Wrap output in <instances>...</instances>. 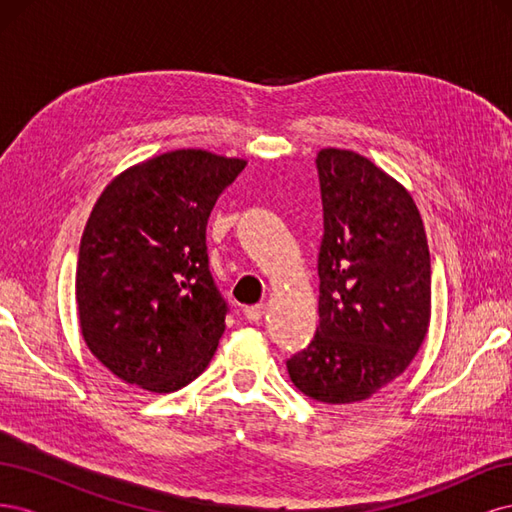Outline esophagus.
Masks as SVG:
<instances>
[{
    "label": "esophagus",
    "mask_w": 512,
    "mask_h": 512,
    "mask_svg": "<svg viewBox=\"0 0 512 512\" xmlns=\"http://www.w3.org/2000/svg\"><path fill=\"white\" fill-rule=\"evenodd\" d=\"M265 312H267V307H265V305H250V307H245V309H243L245 318L250 320V322H258V320H262V316H265Z\"/></svg>",
    "instance_id": "obj_1"
}]
</instances>
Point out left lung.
<instances>
[{"label":"left lung","instance_id":"obj_1","mask_svg":"<svg viewBox=\"0 0 512 512\" xmlns=\"http://www.w3.org/2000/svg\"><path fill=\"white\" fill-rule=\"evenodd\" d=\"M324 211L320 324L286 361L290 380L324 404H354L404 374L431 316V260L404 185L348 149L316 158Z\"/></svg>","mask_w":512,"mask_h":512}]
</instances>
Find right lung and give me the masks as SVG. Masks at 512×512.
Returning <instances> with one entry per match:
<instances>
[{
  "mask_svg": "<svg viewBox=\"0 0 512 512\" xmlns=\"http://www.w3.org/2000/svg\"><path fill=\"white\" fill-rule=\"evenodd\" d=\"M245 160L177 149L128 168L91 211L76 305L91 354L117 378L173 393L203 374L228 305L207 256L215 200Z\"/></svg>",
  "mask_w": 512,
  "mask_h": 512,
  "instance_id": "1",
  "label": "right lung"
}]
</instances>
